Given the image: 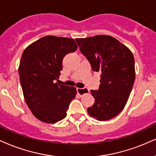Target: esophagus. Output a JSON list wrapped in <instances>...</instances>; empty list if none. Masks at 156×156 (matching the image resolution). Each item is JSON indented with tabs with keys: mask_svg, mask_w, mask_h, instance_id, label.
Segmentation results:
<instances>
[{
	"mask_svg": "<svg viewBox=\"0 0 156 156\" xmlns=\"http://www.w3.org/2000/svg\"><path fill=\"white\" fill-rule=\"evenodd\" d=\"M76 91H77V94L79 95L81 97L84 94H87V93H89V90L87 89V88L84 87V88H77L76 89Z\"/></svg>",
	"mask_w": 156,
	"mask_h": 156,
	"instance_id": "obj_1",
	"label": "esophagus"
}]
</instances>
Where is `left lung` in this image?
Here are the masks:
<instances>
[{"mask_svg": "<svg viewBox=\"0 0 156 156\" xmlns=\"http://www.w3.org/2000/svg\"><path fill=\"white\" fill-rule=\"evenodd\" d=\"M75 40L92 70L101 73L99 89L91 90L95 103L87 108L88 113L98 121L114 118L124 108L134 82V58L132 52L108 35Z\"/></svg>", "mask_w": 156, "mask_h": 156, "instance_id": "8db88e82", "label": "left lung"}]
</instances>
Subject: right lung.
<instances>
[{
    "label": "right lung",
    "mask_w": 156,
    "mask_h": 156,
    "mask_svg": "<svg viewBox=\"0 0 156 156\" xmlns=\"http://www.w3.org/2000/svg\"><path fill=\"white\" fill-rule=\"evenodd\" d=\"M77 49L74 39L45 36L23 52L19 74L27 105L41 122L54 124L66 116L76 90L54 83L63 69V59Z\"/></svg>",
    "instance_id": "right-lung-1"
}]
</instances>
